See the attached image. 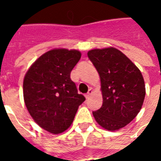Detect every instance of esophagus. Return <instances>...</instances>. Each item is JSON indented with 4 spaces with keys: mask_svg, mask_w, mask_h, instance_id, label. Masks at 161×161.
I'll return each instance as SVG.
<instances>
[{
    "mask_svg": "<svg viewBox=\"0 0 161 161\" xmlns=\"http://www.w3.org/2000/svg\"><path fill=\"white\" fill-rule=\"evenodd\" d=\"M92 94V90H91V89H90V90H89V91H88V92H87V94L85 95V97L87 98H89L90 97V96H91V95Z\"/></svg>",
    "mask_w": 161,
    "mask_h": 161,
    "instance_id": "34e87169",
    "label": "esophagus"
}]
</instances>
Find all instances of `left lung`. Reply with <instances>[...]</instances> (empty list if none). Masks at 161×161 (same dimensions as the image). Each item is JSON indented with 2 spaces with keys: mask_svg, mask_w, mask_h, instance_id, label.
Masks as SVG:
<instances>
[{
  "mask_svg": "<svg viewBox=\"0 0 161 161\" xmlns=\"http://www.w3.org/2000/svg\"><path fill=\"white\" fill-rule=\"evenodd\" d=\"M88 57L100 76L103 93V105L93 115L105 129L118 130L142 108L146 94L143 77L128 57L113 47L91 50Z\"/></svg>",
  "mask_w": 161,
  "mask_h": 161,
  "instance_id": "8db88e82",
  "label": "left lung"
}]
</instances>
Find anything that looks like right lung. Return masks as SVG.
<instances>
[{
    "label": "right lung",
    "instance_id": "add662e5",
    "mask_svg": "<svg viewBox=\"0 0 161 161\" xmlns=\"http://www.w3.org/2000/svg\"><path fill=\"white\" fill-rule=\"evenodd\" d=\"M80 58L76 50H51L33 64L25 76L23 95L27 110L37 124L52 134L65 131L85 101L70 79V71Z\"/></svg>",
    "mask_w": 161,
    "mask_h": 161
}]
</instances>
